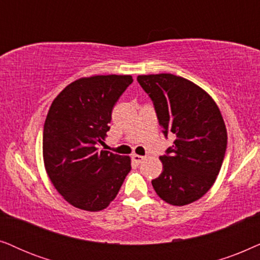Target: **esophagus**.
<instances>
[{
  "instance_id": "1",
  "label": "esophagus",
  "mask_w": 260,
  "mask_h": 260,
  "mask_svg": "<svg viewBox=\"0 0 260 260\" xmlns=\"http://www.w3.org/2000/svg\"><path fill=\"white\" fill-rule=\"evenodd\" d=\"M132 159H133L134 162H137V164H140V162H143L145 157H143V155H139V154H133Z\"/></svg>"
}]
</instances>
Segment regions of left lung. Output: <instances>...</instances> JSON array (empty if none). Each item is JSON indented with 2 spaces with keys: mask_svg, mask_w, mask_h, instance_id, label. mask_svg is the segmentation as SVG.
<instances>
[{
  "mask_svg": "<svg viewBox=\"0 0 260 260\" xmlns=\"http://www.w3.org/2000/svg\"><path fill=\"white\" fill-rule=\"evenodd\" d=\"M150 96L165 138L174 145L160 155L162 172L152 181L157 195L172 206L201 199L215 182L227 148L219 107L195 83L172 74L138 76Z\"/></svg>",
  "mask_w": 260,
  "mask_h": 260,
  "instance_id": "1",
  "label": "left lung"
}]
</instances>
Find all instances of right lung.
Returning <instances> with one entry per match:
<instances>
[{"mask_svg":"<svg viewBox=\"0 0 260 260\" xmlns=\"http://www.w3.org/2000/svg\"><path fill=\"white\" fill-rule=\"evenodd\" d=\"M132 82L129 75L79 78L52 102L44 124L45 169L76 208H107L131 171L129 157L100 151L98 145L109 131L114 106Z\"/></svg>","mask_w":260,"mask_h":260,"instance_id":"right-lung-1","label":"right lung"}]
</instances>
